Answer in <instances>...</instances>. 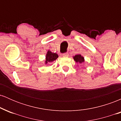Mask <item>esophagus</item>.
<instances>
[{"instance_id":"obj_1","label":"esophagus","mask_w":121,"mask_h":121,"mask_svg":"<svg viewBox=\"0 0 121 121\" xmlns=\"http://www.w3.org/2000/svg\"><path fill=\"white\" fill-rule=\"evenodd\" d=\"M62 56L63 57H68L69 56V53L68 52H65L62 53Z\"/></svg>"}]
</instances>
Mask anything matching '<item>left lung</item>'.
<instances>
[{
  "mask_svg": "<svg viewBox=\"0 0 121 121\" xmlns=\"http://www.w3.org/2000/svg\"><path fill=\"white\" fill-rule=\"evenodd\" d=\"M73 58H74V60L77 62H78V63L81 64L84 62V57H83L82 56H81L80 55H76V56H75Z\"/></svg>",
  "mask_w": 121,
  "mask_h": 121,
  "instance_id": "left-lung-1",
  "label": "left lung"
}]
</instances>
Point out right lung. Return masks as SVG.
I'll return each mask as SVG.
<instances>
[{
  "mask_svg": "<svg viewBox=\"0 0 121 121\" xmlns=\"http://www.w3.org/2000/svg\"><path fill=\"white\" fill-rule=\"evenodd\" d=\"M58 58L57 54L56 53H52L51 51H48L46 55V60H45V63L47 64L48 62H51L54 61L55 60Z\"/></svg>",
  "mask_w": 121,
  "mask_h": 121,
  "instance_id": "1",
  "label": "right lung"
}]
</instances>
